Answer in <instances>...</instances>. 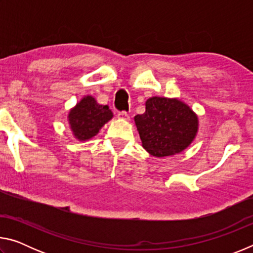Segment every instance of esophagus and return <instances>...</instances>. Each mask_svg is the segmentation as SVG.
I'll return each instance as SVG.
<instances>
[{
	"label": "esophagus",
	"instance_id": "34e87169",
	"mask_svg": "<svg viewBox=\"0 0 253 253\" xmlns=\"http://www.w3.org/2000/svg\"><path fill=\"white\" fill-rule=\"evenodd\" d=\"M117 117H118L119 119H123V121H127V122L130 119L129 115H128V114L126 113V111H122V113H118Z\"/></svg>",
	"mask_w": 253,
	"mask_h": 253
}]
</instances>
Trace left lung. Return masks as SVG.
Instances as JSON below:
<instances>
[{"label": "left lung", "mask_w": 253, "mask_h": 253, "mask_svg": "<svg viewBox=\"0 0 253 253\" xmlns=\"http://www.w3.org/2000/svg\"><path fill=\"white\" fill-rule=\"evenodd\" d=\"M146 110L135 116L142 146L155 157L182 153L199 131V116L178 98L151 97Z\"/></svg>", "instance_id": "obj_1"}]
</instances>
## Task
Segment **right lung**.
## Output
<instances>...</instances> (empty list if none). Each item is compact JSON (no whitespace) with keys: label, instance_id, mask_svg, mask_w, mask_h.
Masks as SVG:
<instances>
[{"label":"right lung","instance_id":"right-lung-1","mask_svg":"<svg viewBox=\"0 0 253 253\" xmlns=\"http://www.w3.org/2000/svg\"><path fill=\"white\" fill-rule=\"evenodd\" d=\"M114 117L108 106L99 105L95 97H83L75 107L68 111V123L75 138L85 142L95 137L102 126Z\"/></svg>","mask_w":253,"mask_h":253}]
</instances>
